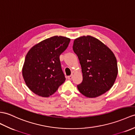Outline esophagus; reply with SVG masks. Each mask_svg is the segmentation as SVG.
I'll list each match as a JSON object with an SVG mask.
<instances>
[{
	"instance_id": "esophagus-1",
	"label": "esophagus",
	"mask_w": 135,
	"mask_h": 135,
	"mask_svg": "<svg viewBox=\"0 0 135 135\" xmlns=\"http://www.w3.org/2000/svg\"><path fill=\"white\" fill-rule=\"evenodd\" d=\"M73 74H71L70 75H69V76L68 77V78L69 79V80H71L72 78H73Z\"/></svg>"
}]
</instances>
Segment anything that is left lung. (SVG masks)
Instances as JSON below:
<instances>
[{
	"label": "left lung",
	"instance_id": "obj_1",
	"mask_svg": "<svg viewBox=\"0 0 135 135\" xmlns=\"http://www.w3.org/2000/svg\"><path fill=\"white\" fill-rule=\"evenodd\" d=\"M73 51L77 55L83 73L80 92L89 98L103 94L113 86L118 74L113 51L99 39L90 35L75 39Z\"/></svg>",
	"mask_w": 135,
	"mask_h": 135
}]
</instances>
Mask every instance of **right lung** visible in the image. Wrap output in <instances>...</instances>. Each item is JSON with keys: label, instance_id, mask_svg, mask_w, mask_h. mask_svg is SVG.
Returning <instances> with one entry per match:
<instances>
[{"label": "right lung", "instance_id": "obj_1", "mask_svg": "<svg viewBox=\"0 0 135 135\" xmlns=\"http://www.w3.org/2000/svg\"><path fill=\"white\" fill-rule=\"evenodd\" d=\"M70 39L54 36L32 46L26 54L22 75L27 87L39 96L53 94L66 78L60 55L67 49Z\"/></svg>", "mask_w": 135, "mask_h": 135}]
</instances>
